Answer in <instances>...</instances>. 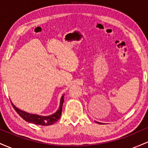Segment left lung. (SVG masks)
Segmentation results:
<instances>
[{"instance_id": "obj_1", "label": "left lung", "mask_w": 148, "mask_h": 148, "mask_svg": "<svg viewBox=\"0 0 148 148\" xmlns=\"http://www.w3.org/2000/svg\"><path fill=\"white\" fill-rule=\"evenodd\" d=\"M96 123H99V124H102L101 123H99V122H96Z\"/></svg>"}]
</instances>
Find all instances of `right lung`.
<instances>
[{
	"instance_id": "right-lung-1",
	"label": "right lung",
	"mask_w": 148,
	"mask_h": 148,
	"mask_svg": "<svg viewBox=\"0 0 148 148\" xmlns=\"http://www.w3.org/2000/svg\"><path fill=\"white\" fill-rule=\"evenodd\" d=\"M63 102L64 95L61 97L60 106H59L58 109L57 110L56 112H55L53 114L50 115H46V116L45 115H40L37 114H33V113H27V112L22 111V110L18 108L16 106H15V105L13 103H12V104L13 108H14L16 113L26 122L35 124V125L48 126V125L54 124L60 119L61 113H62V108Z\"/></svg>"
}]
</instances>
